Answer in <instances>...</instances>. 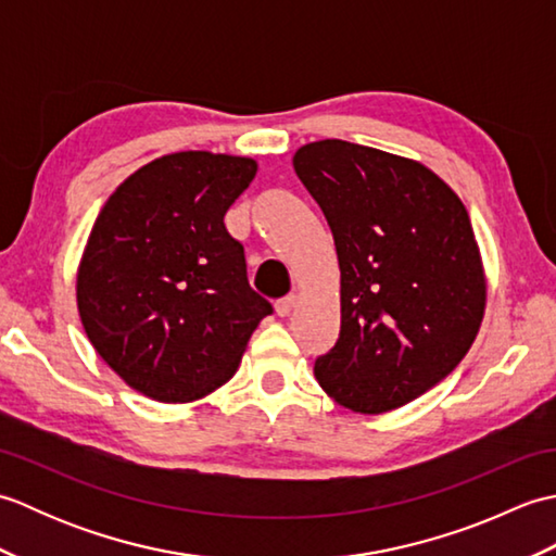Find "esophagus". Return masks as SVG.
I'll list each match as a JSON object with an SVG mask.
<instances>
[{
	"instance_id": "obj_1",
	"label": "esophagus",
	"mask_w": 556,
	"mask_h": 556,
	"mask_svg": "<svg viewBox=\"0 0 556 556\" xmlns=\"http://www.w3.org/2000/svg\"><path fill=\"white\" fill-rule=\"evenodd\" d=\"M293 305H296V296H293V293H291V296H285V299L277 301L275 311H277L279 317H287L293 311Z\"/></svg>"
}]
</instances>
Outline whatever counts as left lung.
Returning <instances> with one entry per match:
<instances>
[{
    "label": "left lung",
    "mask_w": 556,
    "mask_h": 556,
    "mask_svg": "<svg viewBox=\"0 0 556 556\" xmlns=\"http://www.w3.org/2000/svg\"><path fill=\"white\" fill-rule=\"evenodd\" d=\"M293 169L323 207L341 271V329L315 361L339 406L377 416L410 404L473 346L488 277L466 205L422 162L315 140Z\"/></svg>",
    "instance_id": "left-lung-1"
}]
</instances>
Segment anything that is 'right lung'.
<instances>
[{
    "label": "right lung",
    "mask_w": 556,
    "mask_h": 556,
    "mask_svg": "<svg viewBox=\"0 0 556 556\" xmlns=\"http://www.w3.org/2000/svg\"><path fill=\"white\" fill-rule=\"evenodd\" d=\"M255 174L253 157L172 152L119 184L92 224L76 271L80 323L148 399L188 404L227 384L271 313L224 227Z\"/></svg>",
    "instance_id": "right-lung-1"
}]
</instances>
